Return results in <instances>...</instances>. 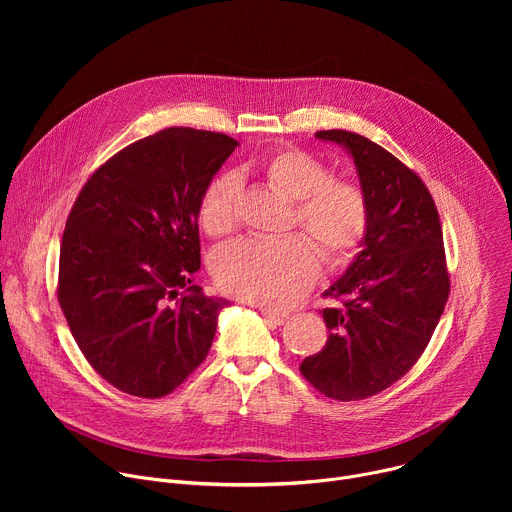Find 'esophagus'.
I'll use <instances>...</instances> for the list:
<instances>
[{"instance_id":"esophagus-1","label":"esophagus","mask_w":512,"mask_h":512,"mask_svg":"<svg viewBox=\"0 0 512 512\" xmlns=\"http://www.w3.org/2000/svg\"><path fill=\"white\" fill-rule=\"evenodd\" d=\"M261 314H263L265 322L271 324V326H281L289 318L287 314H279V312H273V310H267V308H261Z\"/></svg>"}]
</instances>
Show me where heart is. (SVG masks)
Wrapping results in <instances>:
<instances>
[{"instance_id":"1","label":"heart","mask_w":512,"mask_h":512,"mask_svg":"<svg viewBox=\"0 0 512 512\" xmlns=\"http://www.w3.org/2000/svg\"><path fill=\"white\" fill-rule=\"evenodd\" d=\"M269 182L287 198L300 202L298 221L318 241L330 263L350 259L369 229V204L356 184L332 180L324 162L300 150H283L267 160ZM239 178L218 176L198 206L200 227L208 235H225L237 218ZM212 271L227 294L285 308L298 302L320 273L318 247L302 237H247L214 255Z\"/></svg>"}]
</instances>
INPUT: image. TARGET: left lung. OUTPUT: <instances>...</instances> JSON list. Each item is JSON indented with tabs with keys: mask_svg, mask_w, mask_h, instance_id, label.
Segmentation results:
<instances>
[{
	"mask_svg": "<svg viewBox=\"0 0 512 512\" xmlns=\"http://www.w3.org/2000/svg\"><path fill=\"white\" fill-rule=\"evenodd\" d=\"M316 137L352 158L369 229L346 271L324 291L346 302L322 310L330 336L300 371L326 397L356 401L399 381L440 322L450 294L444 235L425 184L381 145L342 129Z\"/></svg>",
	"mask_w": 512,
	"mask_h": 512,
	"instance_id": "left-lung-1",
	"label": "left lung"
}]
</instances>
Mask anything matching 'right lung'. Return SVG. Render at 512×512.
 <instances>
[{
    "label": "right lung",
    "instance_id": "1",
    "mask_svg": "<svg viewBox=\"0 0 512 512\" xmlns=\"http://www.w3.org/2000/svg\"><path fill=\"white\" fill-rule=\"evenodd\" d=\"M237 145L190 127L139 139L89 178L68 214L58 302L91 367L123 393L164 397L210 350L229 302L192 285L198 206Z\"/></svg>",
    "mask_w": 512,
    "mask_h": 512
}]
</instances>
